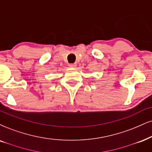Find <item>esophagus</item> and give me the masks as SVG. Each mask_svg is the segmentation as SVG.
Returning <instances> with one entry per match:
<instances>
[{
  "instance_id": "esophagus-1",
  "label": "esophagus",
  "mask_w": 152,
  "mask_h": 152,
  "mask_svg": "<svg viewBox=\"0 0 152 152\" xmlns=\"http://www.w3.org/2000/svg\"><path fill=\"white\" fill-rule=\"evenodd\" d=\"M69 66H70V67H77V65L75 64V63H70V64H69Z\"/></svg>"
}]
</instances>
